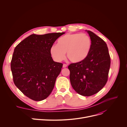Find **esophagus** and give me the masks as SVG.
<instances>
[{
	"label": "esophagus",
	"mask_w": 127,
	"mask_h": 127,
	"mask_svg": "<svg viewBox=\"0 0 127 127\" xmlns=\"http://www.w3.org/2000/svg\"><path fill=\"white\" fill-rule=\"evenodd\" d=\"M67 66V64H63V68H65V67H66Z\"/></svg>",
	"instance_id": "obj_1"
}]
</instances>
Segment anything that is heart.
Segmentation results:
<instances>
[{
	"label": "heart",
	"mask_w": 127,
	"mask_h": 127,
	"mask_svg": "<svg viewBox=\"0 0 127 127\" xmlns=\"http://www.w3.org/2000/svg\"><path fill=\"white\" fill-rule=\"evenodd\" d=\"M91 47V39L84 33H68L60 38L57 45H53L50 53L56 62H61L66 56L72 62H80L88 56Z\"/></svg>",
	"instance_id": "1"
}]
</instances>
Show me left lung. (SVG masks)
<instances>
[{
    "label": "left lung",
    "mask_w": 127,
    "mask_h": 127,
    "mask_svg": "<svg viewBox=\"0 0 127 127\" xmlns=\"http://www.w3.org/2000/svg\"><path fill=\"white\" fill-rule=\"evenodd\" d=\"M91 39V47L83 61L71 63L70 81L79 94L90 96L100 91L107 82L111 64L110 56L105 42L95 33L87 31Z\"/></svg>",
    "instance_id": "left-lung-1"
}]
</instances>
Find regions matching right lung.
Here are the masks:
<instances>
[{
	"label": "right lung",
	"instance_id": "obj_1",
	"mask_svg": "<svg viewBox=\"0 0 127 127\" xmlns=\"http://www.w3.org/2000/svg\"><path fill=\"white\" fill-rule=\"evenodd\" d=\"M65 32L33 34L14 49L11 62L13 81L23 94L34 101L47 98L63 64L53 61L50 49Z\"/></svg>",
	"mask_w": 127,
	"mask_h": 127
}]
</instances>
